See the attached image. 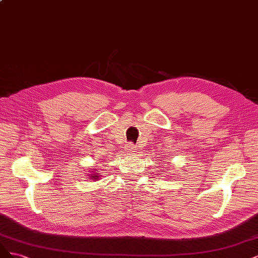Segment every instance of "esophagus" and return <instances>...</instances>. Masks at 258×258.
Here are the masks:
<instances>
[{
	"instance_id": "1",
	"label": "esophagus",
	"mask_w": 258,
	"mask_h": 258,
	"mask_svg": "<svg viewBox=\"0 0 258 258\" xmlns=\"http://www.w3.org/2000/svg\"><path fill=\"white\" fill-rule=\"evenodd\" d=\"M126 152H127L128 154H135V153H136V147L134 146V144L130 143V144L126 146Z\"/></svg>"
}]
</instances>
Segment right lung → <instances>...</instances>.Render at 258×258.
I'll return each instance as SVG.
<instances>
[{
	"label": "right lung",
	"instance_id": "obj_1",
	"mask_svg": "<svg viewBox=\"0 0 258 258\" xmlns=\"http://www.w3.org/2000/svg\"><path fill=\"white\" fill-rule=\"evenodd\" d=\"M95 171H96V170H95ZM95 171H92V173H91V176L89 177V179H91V180H94V181L98 179V177H99V176H97L98 173H95Z\"/></svg>",
	"mask_w": 258,
	"mask_h": 258
}]
</instances>
